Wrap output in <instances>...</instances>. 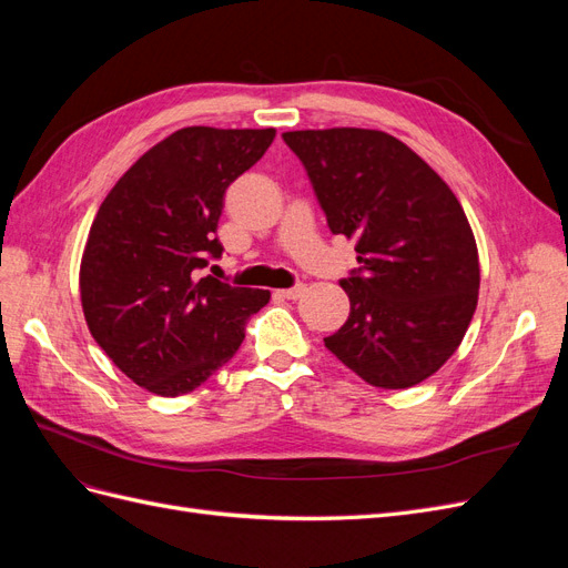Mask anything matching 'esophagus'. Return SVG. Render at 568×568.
<instances>
[{
    "label": "esophagus",
    "instance_id": "obj_1",
    "mask_svg": "<svg viewBox=\"0 0 568 568\" xmlns=\"http://www.w3.org/2000/svg\"><path fill=\"white\" fill-rule=\"evenodd\" d=\"M303 294H305V284H296V286H291V288L277 291V296H282L286 301H298Z\"/></svg>",
    "mask_w": 568,
    "mask_h": 568
}]
</instances>
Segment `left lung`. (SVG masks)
<instances>
[{
	"mask_svg": "<svg viewBox=\"0 0 568 568\" xmlns=\"http://www.w3.org/2000/svg\"><path fill=\"white\" fill-rule=\"evenodd\" d=\"M282 140L332 234L357 239L359 267L341 280L351 315L324 346L372 386L424 382L457 351L478 301V251L457 196L379 130H296Z\"/></svg>",
	"mask_w": 568,
	"mask_h": 568,
	"instance_id": "1",
	"label": "left lung"
}]
</instances>
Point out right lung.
Wrapping results in <instances>:
<instances>
[{
    "label": "right lung",
    "mask_w": 568,
    "mask_h": 568,
    "mask_svg": "<svg viewBox=\"0 0 568 568\" xmlns=\"http://www.w3.org/2000/svg\"><path fill=\"white\" fill-rule=\"evenodd\" d=\"M274 130L182 128L115 182L80 265L90 332L115 367L163 398L230 363L270 291L201 277L222 255L227 186L263 159Z\"/></svg>",
    "instance_id": "1"
}]
</instances>
